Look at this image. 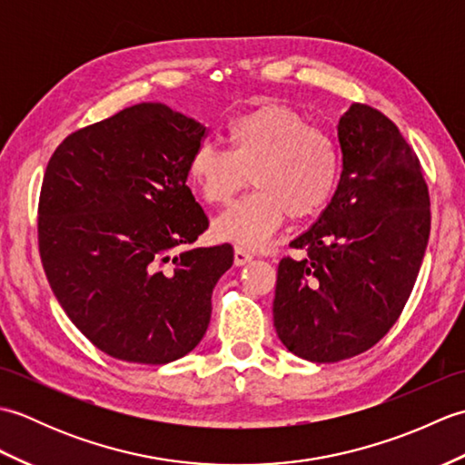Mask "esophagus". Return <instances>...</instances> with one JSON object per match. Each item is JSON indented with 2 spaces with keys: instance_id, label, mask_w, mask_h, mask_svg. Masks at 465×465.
Masks as SVG:
<instances>
[{
  "instance_id": "1",
  "label": "esophagus",
  "mask_w": 465,
  "mask_h": 465,
  "mask_svg": "<svg viewBox=\"0 0 465 465\" xmlns=\"http://www.w3.org/2000/svg\"><path fill=\"white\" fill-rule=\"evenodd\" d=\"M252 260H253V255L248 250L240 248V245L233 250V263L235 265H245V263H250Z\"/></svg>"
}]
</instances>
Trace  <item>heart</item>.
Listing matches in <instances>:
<instances>
[{"instance_id": "heart-1", "label": "heart", "mask_w": 465, "mask_h": 465, "mask_svg": "<svg viewBox=\"0 0 465 465\" xmlns=\"http://www.w3.org/2000/svg\"><path fill=\"white\" fill-rule=\"evenodd\" d=\"M227 152L197 145L187 162L192 190L210 205H225L248 180L255 192L213 220L217 240L262 248L293 220L322 212L340 182V153L331 137L288 105L265 104L227 125Z\"/></svg>"}]
</instances>
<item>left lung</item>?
Returning a JSON list of instances; mask_svg holds the SVG:
<instances>
[{
  "instance_id": "left-lung-1",
  "label": "left lung",
  "mask_w": 465,
  "mask_h": 465,
  "mask_svg": "<svg viewBox=\"0 0 465 465\" xmlns=\"http://www.w3.org/2000/svg\"><path fill=\"white\" fill-rule=\"evenodd\" d=\"M338 190L278 268L273 325L292 353L315 363L378 343L406 305L430 240V193L418 155L391 120L351 104L340 117Z\"/></svg>"
}]
</instances>
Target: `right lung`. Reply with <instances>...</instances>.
I'll return each instance as SVG.
<instances>
[{"instance_id": "right-lung-1", "label": "right lung", "mask_w": 465, "mask_h": 465, "mask_svg": "<svg viewBox=\"0 0 465 465\" xmlns=\"http://www.w3.org/2000/svg\"><path fill=\"white\" fill-rule=\"evenodd\" d=\"M205 125L137 104L57 145L39 195V255L67 318L97 350L170 363L202 341L232 245L190 248L207 217L187 182Z\"/></svg>"}]
</instances>
